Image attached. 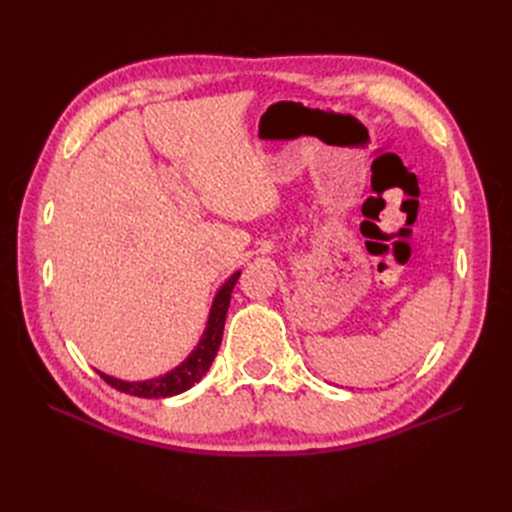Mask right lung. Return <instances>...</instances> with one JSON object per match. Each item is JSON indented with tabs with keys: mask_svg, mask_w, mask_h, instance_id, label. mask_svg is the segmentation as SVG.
Returning <instances> with one entry per match:
<instances>
[{
	"mask_svg": "<svg viewBox=\"0 0 512 512\" xmlns=\"http://www.w3.org/2000/svg\"><path fill=\"white\" fill-rule=\"evenodd\" d=\"M241 271L232 273L228 280L224 282V286L218 290L211 305V312H209V320H207V329L200 337V342L196 344V348L190 352L188 359L183 363H179L175 369H170L168 374L158 376V378H151V380H141V382H128V380H119L113 378L108 374H102L100 369H96L100 378L111 384L113 389L121 391V393H128L134 397H173L179 395L183 391L192 389L196 382L203 380V376L209 371L215 354L220 350L222 344V333H224V322H226V312H228V305H230V292L235 288L237 280H239Z\"/></svg>",
	"mask_w": 512,
	"mask_h": 512,
	"instance_id": "1",
	"label": "right lung"
}]
</instances>
